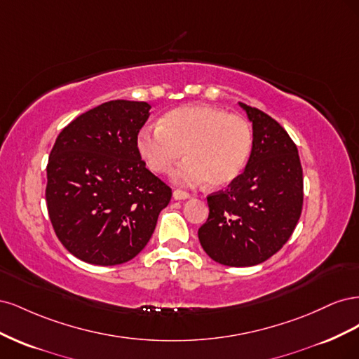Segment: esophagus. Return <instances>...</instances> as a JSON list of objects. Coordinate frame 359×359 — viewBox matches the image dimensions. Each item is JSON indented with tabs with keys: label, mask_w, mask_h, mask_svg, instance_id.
Masks as SVG:
<instances>
[{
	"label": "esophagus",
	"mask_w": 359,
	"mask_h": 359,
	"mask_svg": "<svg viewBox=\"0 0 359 359\" xmlns=\"http://www.w3.org/2000/svg\"><path fill=\"white\" fill-rule=\"evenodd\" d=\"M187 198H190V193L184 191L181 189L173 190V199H175V201H182V199H187Z\"/></svg>",
	"instance_id": "esophagus-1"
}]
</instances>
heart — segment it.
Returning a JSON list of instances; mask_svg holds the SVG:
<instances>
[{"instance_id":"obj_1","label":"heart","mask_w":359,"mask_h":359,"mask_svg":"<svg viewBox=\"0 0 359 359\" xmlns=\"http://www.w3.org/2000/svg\"><path fill=\"white\" fill-rule=\"evenodd\" d=\"M139 156L154 173H169L177 161L189 157L173 173L186 186L206 181L223 187L235 181L247 166L253 149V128L243 115L212 106H182L169 111L157 127L137 133Z\"/></svg>"}]
</instances>
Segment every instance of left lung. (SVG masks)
<instances>
[{"instance_id":"1","label":"left lung","mask_w":359,"mask_h":359,"mask_svg":"<svg viewBox=\"0 0 359 359\" xmlns=\"http://www.w3.org/2000/svg\"><path fill=\"white\" fill-rule=\"evenodd\" d=\"M253 123V149L244 172L226 190L208 194L199 227L205 253L227 266H253L283 247L304 201L298 148L274 118L240 103Z\"/></svg>"}]
</instances>
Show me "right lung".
Returning <instances> with one entry per match:
<instances>
[{
  "label": "right lung",
  "mask_w": 359,
  "mask_h": 359,
  "mask_svg": "<svg viewBox=\"0 0 359 359\" xmlns=\"http://www.w3.org/2000/svg\"><path fill=\"white\" fill-rule=\"evenodd\" d=\"M149 109L147 102H106L73 119L53 144L49 219L61 244L83 262L109 266L133 259L172 198L136 148Z\"/></svg>",
  "instance_id": "obj_1"
}]
</instances>
